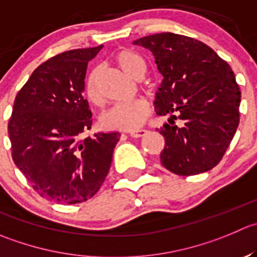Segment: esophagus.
<instances>
[{"instance_id":"esophagus-1","label":"esophagus","mask_w":257,"mask_h":257,"mask_svg":"<svg viewBox=\"0 0 257 257\" xmlns=\"http://www.w3.org/2000/svg\"><path fill=\"white\" fill-rule=\"evenodd\" d=\"M146 134H147L146 129H137V131L129 132V136H131L132 138H142V137H144Z\"/></svg>"}]
</instances>
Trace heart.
Here are the masks:
<instances>
[{
	"mask_svg": "<svg viewBox=\"0 0 257 257\" xmlns=\"http://www.w3.org/2000/svg\"><path fill=\"white\" fill-rule=\"evenodd\" d=\"M113 60L120 70L133 79H142L147 71L146 60L133 50H120L114 55ZM84 94L86 100L93 105H99L101 103L98 71L93 70L88 74L84 81ZM149 114V104L139 99L131 103L116 104L109 108L101 114L100 124L106 131H136L143 125Z\"/></svg>",
	"mask_w": 257,
	"mask_h": 257,
	"instance_id": "obj_1",
	"label": "heart"
}]
</instances>
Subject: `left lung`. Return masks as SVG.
<instances>
[{
    "label": "left lung",
    "instance_id": "8db88e82",
    "mask_svg": "<svg viewBox=\"0 0 257 257\" xmlns=\"http://www.w3.org/2000/svg\"><path fill=\"white\" fill-rule=\"evenodd\" d=\"M154 55L163 81L156 96L157 129L166 141L161 162L178 176H193L220 163L240 123L241 91L230 65L210 46L184 35L162 32L134 41ZM179 117L185 124L177 127Z\"/></svg>",
    "mask_w": 257,
    "mask_h": 257
}]
</instances>
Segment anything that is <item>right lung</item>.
<instances>
[{
	"instance_id": "add662e5",
	"label": "right lung",
	"mask_w": 257,
	"mask_h": 257,
	"mask_svg": "<svg viewBox=\"0 0 257 257\" xmlns=\"http://www.w3.org/2000/svg\"><path fill=\"white\" fill-rule=\"evenodd\" d=\"M100 46L64 51L42 62L15 98L11 156L41 197L75 205L103 184L119 133L84 138L93 118L84 98L89 60Z\"/></svg>"
}]
</instances>
